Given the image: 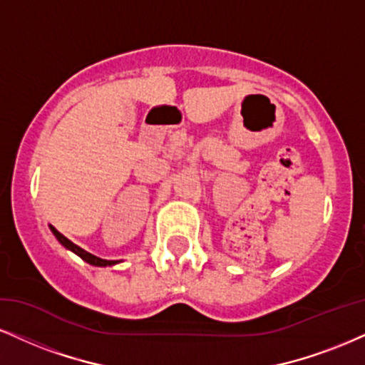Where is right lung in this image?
Segmentation results:
<instances>
[{
    "mask_svg": "<svg viewBox=\"0 0 365 365\" xmlns=\"http://www.w3.org/2000/svg\"><path fill=\"white\" fill-rule=\"evenodd\" d=\"M51 230H52L53 235H56L57 240L61 242V244L66 247V249L73 250L74 254H78L79 257L83 259V260H86L88 264H91V265H100V267H105V265H113V264L118 262V260H105V259H100V257H96V255H93V254H89V252L83 250V249H81V247H78L76 244H73V242H71L69 238H66L64 235H62L61 232H57L56 228L52 227V225H51Z\"/></svg>",
    "mask_w": 365,
    "mask_h": 365,
    "instance_id": "right-lung-1",
    "label": "right lung"
}]
</instances>
